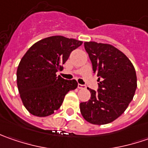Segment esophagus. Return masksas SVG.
Returning a JSON list of instances; mask_svg holds the SVG:
<instances>
[{"mask_svg":"<svg viewBox=\"0 0 148 148\" xmlns=\"http://www.w3.org/2000/svg\"><path fill=\"white\" fill-rule=\"evenodd\" d=\"M77 87H78V88H79V89H85V88H86V86H84V85H82V84H78Z\"/></svg>","mask_w":148,"mask_h":148,"instance_id":"esophagus-1","label":"esophagus"}]
</instances>
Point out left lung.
<instances>
[{
    "label": "left lung",
    "mask_w": 148,
    "mask_h": 148,
    "mask_svg": "<svg viewBox=\"0 0 148 148\" xmlns=\"http://www.w3.org/2000/svg\"><path fill=\"white\" fill-rule=\"evenodd\" d=\"M84 46L99 83L97 91L87 88L90 99L80 104V110L87 122L106 124L120 116L132 101L136 71L126 55L110 44L86 42Z\"/></svg>",
    "instance_id": "left-lung-1"
}]
</instances>
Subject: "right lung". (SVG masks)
<instances>
[{
	"instance_id": "obj_1",
	"label": "right lung",
	"mask_w": 148,
	"mask_h": 148,
	"mask_svg": "<svg viewBox=\"0 0 148 148\" xmlns=\"http://www.w3.org/2000/svg\"><path fill=\"white\" fill-rule=\"evenodd\" d=\"M82 44L74 38L52 36L34 43L24 55L17 69V86L22 102L31 114H53L67 92L77 88L76 80H65L56 72Z\"/></svg>"
}]
</instances>
